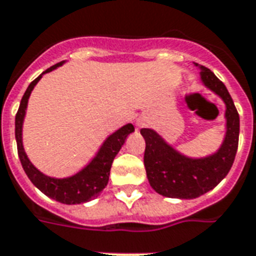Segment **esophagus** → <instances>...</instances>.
I'll return each mask as SVG.
<instances>
[{"instance_id": "1", "label": "esophagus", "mask_w": 256, "mask_h": 256, "mask_svg": "<svg viewBox=\"0 0 256 256\" xmlns=\"http://www.w3.org/2000/svg\"><path fill=\"white\" fill-rule=\"evenodd\" d=\"M136 124H138V126H139V128H142V126H143L144 124H146V121H144L143 118H138V121H136Z\"/></svg>"}]
</instances>
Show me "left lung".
<instances>
[{
	"label": "left lung",
	"instance_id": "obj_1",
	"mask_svg": "<svg viewBox=\"0 0 256 256\" xmlns=\"http://www.w3.org/2000/svg\"><path fill=\"white\" fill-rule=\"evenodd\" d=\"M201 84L226 104V135L222 146L206 156L192 158L167 143L156 130L142 128L146 140L144 167L151 188L170 198H197L216 188L230 172L239 143L240 120L226 84L212 71L198 66Z\"/></svg>",
	"mask_w": 256,
	"mask_h": 256
}]
</instances>
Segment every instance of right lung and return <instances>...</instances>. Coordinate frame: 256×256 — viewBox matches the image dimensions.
Here are the masks:
<instances>
[{"label": "right lung", "mask_w": 256, "mask_h": 256, "mask_svg": "<svg viewBox=\"0 0 256 256\" xmlns=\"http://www.w3.org/2000/svg\"><path fill=\"white\" fill-rule=\"evenodd\" d=\"M64 63H66L64 60L56 63L55 66L50 67L44 72H42L34 82H30L28 89L26 90V93L21 98L20 108L17 110L14 134H16L18 158H20L22 168L30 182L50 198L62 204H67V205H74V204L88 202L90 200L98 197L101 192L105 189L108 180H109L113 159L116 158L122 144L126 143L128 135L135 130V126L132 124H126L118 128L116 132H113L112 135L108 136L102 146L100 147L98 152L96 154V156L74 176H66V178H55V176H46L38 167H34L30 160V158L26 156L24 146H22V122H24V117H26L28 100H30V93L36 84L42 80V76L46 72L55 70Z\"/></svg>", "instance_id": "right-lung-1"}]
</instances>
